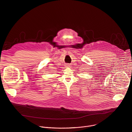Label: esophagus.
Here are the masks:
<instances>
[{"mask_svg": "<svg viewBox=\"0 0 132 132\" xmlns=\"http://www.w3.org/2000/svg\"><path fill=\"white\" fill-rule=\"evenodd\" d=\"M66 67H69L70 66H69L68 64H66Z\"/></svg>", "mask_w": 132, "mask_h": 132, "instance_id": "1", "label": "esophagus"}]
</instances>
